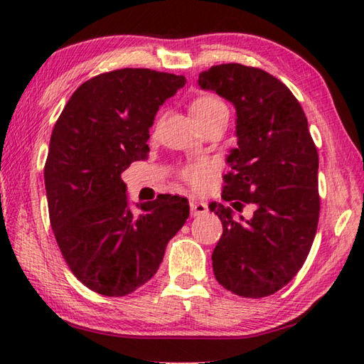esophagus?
I'll list each match as a JSON object with an SVG mask.
<instances>
[{
	"mask_svg": "<svg viewBox=\"0 0 364 364\" xmlns=\"http://www.w3.org/2000/svg\"><path fill=\"white\" fill-rule=\"evenodd\" d=\"M207 213V204L200 200H191V215L193 217H200V215Z\"/></svg>",
	"mask_w": 364,
	"mask_h": 364,
	"instance_id": "34e87169",
	"label": "esophagus"
}]
</instances>
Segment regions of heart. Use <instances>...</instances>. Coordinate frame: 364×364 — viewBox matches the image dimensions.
Here are the masks:
<instances>
[{"label": "heart", "mask_w": 364, "mask_h": 364, "mask_svg": "<svg viewBox=\"0 0 364 364\" xmlns=\"http://www.w3.org/2000/svg\"><path fill=\"white\" fill-rule=\"evenodd\" d=\"M191 114L202 128L210 125L213 122L228 120L230 110L226 104L217 96H199L191 102ZM213 175V164L208 160H199L186 165L181 170L183 181H186L191 188L200 189L207 183L208 178Z\"/></svg>", "instance_id": "heart-1"}]
</instances>
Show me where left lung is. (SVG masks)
I'll return each mask as SVG.
<instances>
[{"label":"left lung","instance_id":"left-lung-1","mask_svg":"<svg viewBox=\"0 0 364 364\" xmlns=\"http://www.w3.org/2000/svg\"><path fill=\"white\" fill-rule=\"evenodd\" d=\"M199 85L234 104L237 147L228 156L221 197L254 217L236 220L212 204L223 234L212 254L215 278L232 294L262 299L304 267L319 218L318 151L297 97L268 72L242 64L213 65Z\"/></svg>","mask_w":364,"mask_h":364}]
</instances>
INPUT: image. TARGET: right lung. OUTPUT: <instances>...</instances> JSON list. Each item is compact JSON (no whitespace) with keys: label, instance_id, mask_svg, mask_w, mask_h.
<instances>
[{"label":"right lung","instance_id":"right-lung-1","mask_svg":"<svg viewBox=\"0 0 364 364\" xmlns=\"http://www.w3.org/2000/svg\"><path fill=\"white\" fill-rule=\"evenodd\" d=\"M186 78L151 69L100 73L80 85L53 128L45 186L54 237L75 278L123 297L157 273L189 217L188 199L164 194L130 210L122 171L146 159L159 107Z\"/></svg>","mask_w":364,"mask_h":364}]
</instances>
